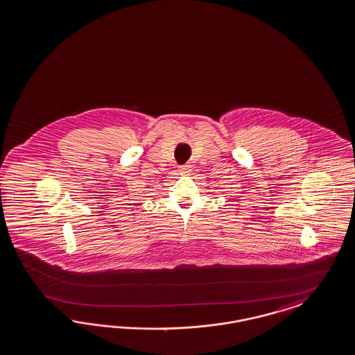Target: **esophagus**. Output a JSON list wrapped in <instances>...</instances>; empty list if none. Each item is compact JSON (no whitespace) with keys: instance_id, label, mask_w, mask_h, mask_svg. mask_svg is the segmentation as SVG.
<instances>
[{"instance_id":"obj_1","label":"esophagus","mask_w":355,"mask_h":355,"mask_svg":"<svg viewBox=\"0 0 355 355\" xmlns=\"http://www.w3.org/2000/svg\"><path fill=\"white\" fill-rule=\"evenodd\" d=\"M179 172H180L182 175H185V173H189V172H191V166H189V164H185V166H180V167H179Z\"/></svg>"}]
</instances>
